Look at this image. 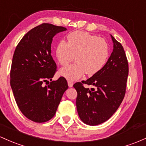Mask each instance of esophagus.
Masks as SVG:
<instances>
[{"label": "esophagus", "instance_id": "1", "mask_svg": "<svg viewBox=\"0 0 146 146\" xmlns=\"http://www.w3.org/2000/svg\"><path fill=\"white\" fill-rule=\"evenodd\" d=\"M68 86H69V87H72V86H73V82L68 80Z\"/></svg>", "mask_w": 146, "mask_h": 146}]
</instances>
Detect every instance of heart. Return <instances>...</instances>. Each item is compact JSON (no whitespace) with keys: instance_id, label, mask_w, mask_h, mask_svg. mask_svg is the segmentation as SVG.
<instances>
[{"instance_id":"heart-1","label":"heart","mask_w":146,"mask_h":146,"mask_svg":"<svg viewBox=\"0 0 146 146\" xmlns=\"http://www.w3.org/2000/svg\"><path fill=\"white\" fill-rule=\"evenodd\" d=\"M56 57L62 66L75 59L77 62L64 67L60 74L69 80L81 78L86 73L93 76L105 65L109 55L106 40L84 31H76L67 36V44L61 41L56 47Z\"/></svg>"}]
</instances>
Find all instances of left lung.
<instances>
[{"instance_id":"left-lung-1","label":"left lung","mask_w":146,"mask_h":146,"mask_svg":"<svg viewBox=\"0 0 146 146\" xmlns=\"http://www.w3.org/2000/svg\"><path fill=\"white\" fill-rule=\"evenodd\" d=\"M111 39L113 52L101 70L86 80L73 84L78 93V115L89 125L107 121L118 110L125 94L129 72L127 59L121 43L113 36ZM84 84L92 88H84Z\"/></svg>"}]
</instances>
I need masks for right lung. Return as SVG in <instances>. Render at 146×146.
Instances as JSON below:
<instances>
[{
	"instance_id": "obj_1",
	"label": "right lung",
	"mask_w": 146,
	"mask_h": 146,
	"mask_svg": "<svg viewBox=\"0 0 146 146\" xmlns=\"http://www.w3.org/2000/svg\"><path fill=\"white\" fill-rule=\"evenodd\" d=\"M64 30V27L40 24L24 35L14 50L10 85L19 110L34 122H46L55 116L68 87L64 77L52 80L57 65L51 55V43L57 33Z\"/></svg>"
}]
</instances>
